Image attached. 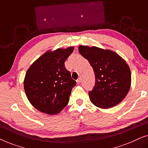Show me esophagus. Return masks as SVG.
Wrapping results in <instances>:
<instances>
[{
    "label": "esophagus",
    "instance_id": "obj_1",
    "mask_svg": "<svg viewBox=\"0 0 148 148\" xmlns=\"http://www.w3.org/2000/svg\"><path fill=\"white\" fill-rule=\"evenodd\" d=\"M81 80H82V79H81V78L79 77L77 80V84H79V83L81 82Z\"/></svg>",
    "mask_w": 148,
    "mask_h": 148
}]
</instances>
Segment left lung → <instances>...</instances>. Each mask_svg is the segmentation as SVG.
Listing matches in <instances>:
<instances>
[{"label": "left lung", "instance_id": "obj_1", "mask_svg": "<svg viewBox=\"0 0 148 148\" xmlns=\"http://www.w3.org/2000/svg\"><path fill=\"white\" fill-rule=\"evenodd\" d=\"M79 52L94 69L95 86L89 92L91 102L101 108L119 104L131 86V71L126 62L114 52L98 47L79 46Z\"/></svg>", "mask_w": 148, "mask_h": 148}]
</instances>
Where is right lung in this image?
Instances as JSON below:
<instances>
[{
  "label": "right lung",
  "instance_id": "right-lung-1",
  "mask_svg": "<svg viewBox=\"0 0 148 148\" xmlns=\"http://www.w3.org/2000/svg\"><path fill=\"white\" fill-rule=\"evenodd\" d=\"M73 49L69 47L46 52L26 73L24 79L26 96L40 112L56 114L68 104L76 82L64 66V62Z\"/></svg>",
  "mask_w": 148,
  "mask_h": 148
}]
</instances>
